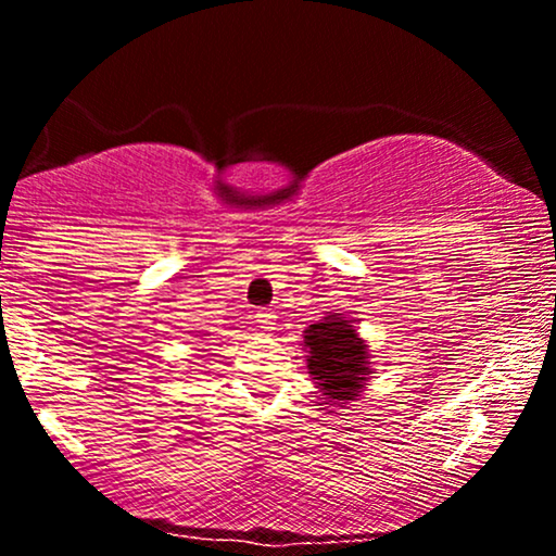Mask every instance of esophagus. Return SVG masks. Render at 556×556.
<instances>
[{
  "instance_id": "esophagus-1",
  "label": "esophagus",
  "mask_w": 556,
  "mask_h": 556,
  "mask_svg": "<svg viewBox=\"0 0 556 556\" xmlns=\"http://www.w3.org/2000/svg\"><path fill=\"white\" fill-rule=\"evenodd\" d=\"M256 324H258V329L261 331H266V334H271L274 329H277V316L271 314V311H256Z\"/></svg>"
}]
</instances>
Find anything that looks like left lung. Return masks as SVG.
<instances>
[{"label":"left lung","mask_w":556,"mask_h":556,"mask_svg":"<svg viewBox=\"0 0 556 556\" xmlns=\"http://www.w3.org/2000/svg\"><path fill=\"white\" fill-rule=\"evenodd\" d=\"M303 350L308 374L321 392L324 405L344 407L361 400L368 374V344L344 314H327L303 331Z\"/></svg>","instance_id":"obj_1"}]
</instances>
